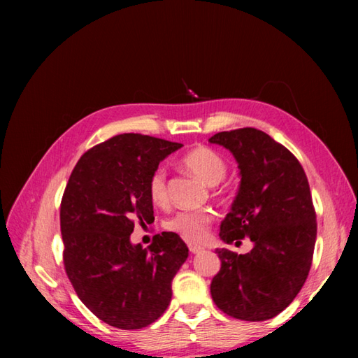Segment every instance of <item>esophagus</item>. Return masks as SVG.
<instances>
[{
  "label": "esophagus",
  "mask_w": 358,
  "mask_h": 358,
  "mask_svg": "<svg viewBox=\"0 0 358 358\" xmlns=\"http://www.w3.org/2000/svg\"><path fill=\"white\" fill-rule=\"evenodd\" d=\"M189 250H191L192 254H200V252H203L204 248H201L199 245H189Z\"/></svg>",
  "instance_id": "1"
}]
</instances>
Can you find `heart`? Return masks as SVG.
I'll return each mask as SVG.
<instances>
[{"label":"heart","instance_id":"b5f03b06","mask_svg":"<svg viewBox=\"0 0 358 358\" xmlns=\"http://www.w3.org/2000/svg\"><path fill=\"white\" fill-rule=\"evenodd\" d=\"M181 166L192 173L194 177L201 180L203 183L215 186L223 181L227 172L226 162L215 150L204 146H196L186 152L181 158ZM149 196L157 206H166L169 203V192H167V175L166 171H154L149 178ZM214 222V212L209 209L199 210H180L164 222L167 231L175 232L187 241H201L206 237L210 223Z\"/></svg>","mask_w":358,"mask_h":358}]
</instances>
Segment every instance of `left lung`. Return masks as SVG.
Here are the masks:
<instances>
[{"label":"left lung","mask_w":358,"mask_h":358,"mask_svg":"<svg viewBox=\"0 0 358 358\" xmlns=\"http://www.w3.org/2000/svg\"><path fill=\"white\" fill-rule=\"evenodd\" d=\"M209 141L232 152L241 177L220 238L254 243L248 254L215 250L222 268L212 278V300L238 320H269L291 305L313 263L317 222L306 173L283 144L254 127Z\"/></svg>","instance_id":"obj_1"}]
</instances>
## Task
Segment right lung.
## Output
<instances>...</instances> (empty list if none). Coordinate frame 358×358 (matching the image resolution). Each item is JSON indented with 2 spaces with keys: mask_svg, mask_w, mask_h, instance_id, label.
Returning a JSON list of instances; mask_svg holds the SVG:
<instances>
[{
  "mask_svg": "<svg viewBox=\"0 0 358 358\" xmlns=\"http://www.w3.org/2000/svg\"><path fill=\"white\" fill-rule=\"evenodd\" d=\"M183 144L121 134L96 144L71 173L59 224L67 277L90 313L118 329H141L163 315L189 249L175 232L132 245L135 222L154 223L149 178Z\"/></svg>",
  "mask_w": 358,
  "mask_h": 358,
  "instance_id": "obj_1",
  "label": "right lung"
}]
</instances>
